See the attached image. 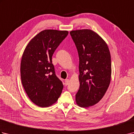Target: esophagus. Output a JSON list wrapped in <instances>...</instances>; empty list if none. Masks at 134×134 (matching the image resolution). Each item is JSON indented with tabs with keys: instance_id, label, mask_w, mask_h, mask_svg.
I'll return each instance as SVG.
<instances>
[{
	"instance_id": "1",
	"label": "esophagus",
	"mask_w": 134,
	"mask_h": 134,
	"mask_svg": "<svg viewBox=\"0 0 134 134\" xmlns=\"http://www.w3.org/2000/svg\"><path fill=\"white\" fill-rule=\"evenodd\" d=\"M69 82H70L69 79H65V83H64V84H65V86H67V85H68V84L69 83Z\"/></svg>"
}]
</instances>
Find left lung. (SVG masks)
<instances>
[{"label":"left lung","mask_w":134,"mask_h":134,"mask_svg":"<svg viewBox=\"0 0 134 134\" xmlns=\"http://www.w3.org/2000/svg\"><path fill=\"white\" fill-rule=\"evenodd\" d=\"M78 51L79 90L76 102L79 107L88 108L96 104L105 95L111 78V58L106 42L90 29L70 32Z\"/></svg>","instance_id":"left-lung-1"}]
</instances>
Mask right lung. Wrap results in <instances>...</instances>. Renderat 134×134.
I'll return each mask as SVG.
<instances>
[{
    "label": "right lung",
    "instance_id": "right-lung-1",
    "mask_svg": "<svg viewBox=\"0 0 134 134\" xmlns=\"http://www.w3.org/2000/svg\"><path fill=\"white\" fill-rule=\"evenodd\" d=\"M68 34L67 31H42L31 40L22 55V83L30 100L40 107L55 103L62 92L63 85L56 75L52 57Z\"/></svg>",
    "mask_w": 134,
    "mask_h": 134
}]
</instances>
